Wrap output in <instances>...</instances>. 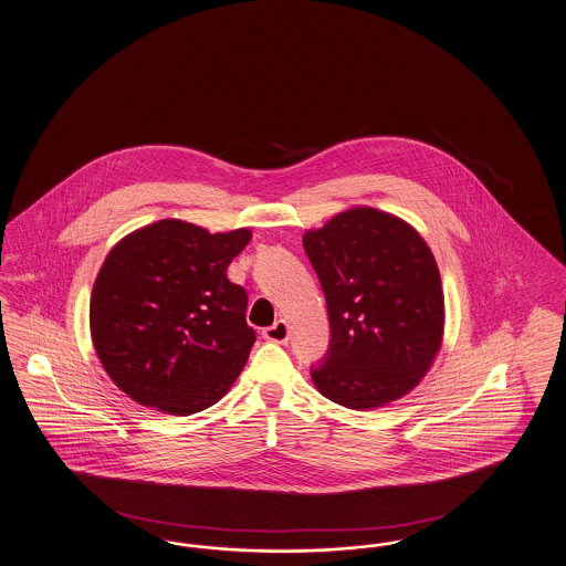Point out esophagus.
Listing matches in <instances>:
<instances>
[{
    "label": "esophagus",
    "mask_w": 566,
    "mask_h": 566,
    "mask_svg": "<svg viewBox=\"0 0 566 566\" xmlns=\"http://www.w3.org/2000/svg\"><path fill=\"white\" fill-rule=\"evenodd\" d=\"M262 336H264L266 340H270V343H287V338H290V329H287V322L279 319V322H274L272 326L264 327Z\"/></svg>",
    "instance_id": "1"
}]
</instances>
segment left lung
I'll return each mask as SVG.
<instances>
[{
  "instance_id": "obj_1",
  "label": "left lung",
  "mask_w": 566,
  "mask_h": 566,
  "mask_svg": "<svg viewBox=\"0 0 566 566\" xmlns=\"http://www.w3.org/2000/svg\"><path fill=\"white\" fill-rule=\"evenodd\" d=\"M329 317L315 387L347 409L386 407L430 370L446 302L434 255L416 228L370 207L338 212L302 239Z\"/></svg>"
}]
</instances>
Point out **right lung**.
Returning <instances> with one entry per match:
<instances>
[{
	"label": "right lung",
	"instance_id": "1",
	"mask_svg": "<svg viewBox=\"0 0 566 566\" xmlns=\"http://www.w3.org/2000/svg\"><path fill=\"white\" fill-rule=\"evenodd\" d=\"M249 240L247 228L210 234L161 219L111 249L91 292V338L132 400L189 416L237 381L255 332L244 317L247 292L226 272Z\"/></svg>",
	"mask_w": 566,
	"mask_h": 566
}]
</instances>
